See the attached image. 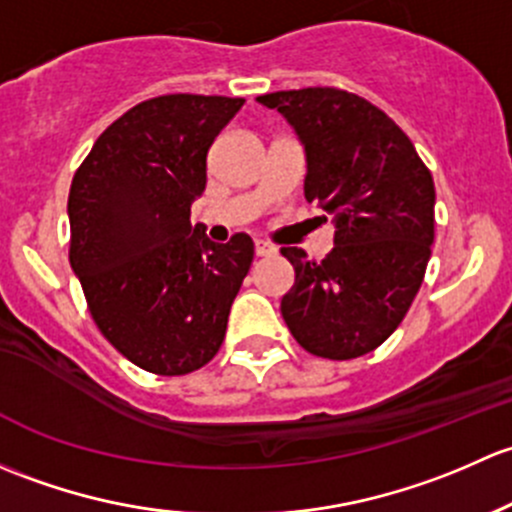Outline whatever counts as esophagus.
I'll list each match as a JSON object with an SVG mask.
<instances>
[{
  "label": "esophagus",
  "instance_id": "34e87169",
  "mask_svg": "<svg viewBox=\"0 0 512 512\" xmlns=\"http://www.w3.org/2000/svg\"><path fill=\"white\" fill-rule=\"evenodd\" d=\"M273 254H276L273 246H268L266 241H256V256H273Z\"/></svg>",
  "mask_w": 512,
  "mask_h": 512
}]
</instances>
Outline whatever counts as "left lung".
Returning a JSON list of instances; mask_svg holds the SVG:
<instances>
[{"label": "left lung", "mask_w": 512, "mask_h": 512, "mask_svg": "<svg viewBox=\"0 0 512 512\" xmlns=\"http://www.w3.org/2000/svg\"><path fill=\"white\" fill-rule=\"evenodd\" d=\"M256 100L298 135L305 199L335 219L323 261L281 249L295 271L283 320L313 355H367L397 330L424 281L434 244L431 172L402 128L355 93L303 88Z\"/></svg>", "instance_id": "1"}]
</instances>
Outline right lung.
<instances>
[{"label": "right lung", "instance_id": "1", "mask_svg": "<svg viewBox=\"0 0 512 512\" xmlns=\"http://www.w3.org/2000/svg\"><path fill=\"white\" fill-rule=\"evenodd\" d=\"M244 103L145 100L100 135L71 182V268L100 333L147 372L175 377L217 355L254 261L251 236L214 244L189 221L209 147Z\"/></svg>", "mask_w": 512, "mask_h": 512}]
</instances>
